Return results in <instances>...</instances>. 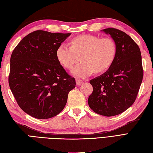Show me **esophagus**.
I'll list each match as a JSON object with an SVG mask.
<instances>
[{
  "mask_svg": "<svg viewBox=\"0 0 153 153\" xmlns=\"http://www.w3.org/2000/svg\"><path fill=\"white\" fill-rule=\"evenodd\" d=\"M76 83L77 85H80L82 83V80H79V79H76Z\"/></svg>",
  "mask_w": 153,
  "mask_h": 153,
  "instance_id": "1",
  "label": "esophagus"
}]
</instances>
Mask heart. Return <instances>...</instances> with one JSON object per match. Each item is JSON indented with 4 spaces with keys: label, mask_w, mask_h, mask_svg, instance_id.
Segmentation results:
<instances>
[{
    "label": "heart",
    "mask_w": 153,
    "mask_h": 153,
    "mask_svg": "<svg viewBox=\"0 0 153 153\" xmlns=\"http://www.w3.org/2000/svg\"><path fill=\"white\" fill-rule=\"evenodd\" d=\"M116 52L112 39L82 34L71 40V47L60 45L56 56L59 64L66 69H71L80 57L81 62L73 69V73L78 77L85 78L94 72L100 73L108 69L115 60Z\"/></svg>",
    "instance_id": "b5f03b06"
}]
</instances>
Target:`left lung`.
<instances>
[{
    "instance_id": "8db88e82",
    "label": "left lung",
    "mask_w": 153,
    "mask_h": 153,
    "mask_svg": "<svg viewBox=\"0 0 153 153\" xmlns=\"http://www.w3.org/2000/svg\"><path fill=\"white\" fill-rule=\"evenodd\" d=\"M103 31L114 40L116 56L107 71L89 81L93 92L88 105L94 112L110 117L123 113L135 102L143 69L140 48L128 35L114 28Z\"/></svg>"
}]
</instances>
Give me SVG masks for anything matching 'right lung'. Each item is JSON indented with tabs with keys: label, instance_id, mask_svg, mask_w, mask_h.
<instances>
[{
	"label": "right lung",
	"instance_id": "add662e5",
	"mask_svg": "<svg viewBox=\"0 0 153 153\" xmlns=\"http://www.w3.org/2000/svg\"><path fill=\"white\" fill-rule=\"evenodd\" d=\"M71 33L36 30L26 36L10 58L8 82L16 102L25 113L48 119L64 108L76 82L59 64L56 52Z\"/></svg>",
	"mask_w": 153,
	"mask_h": 153
}]
</instances>
